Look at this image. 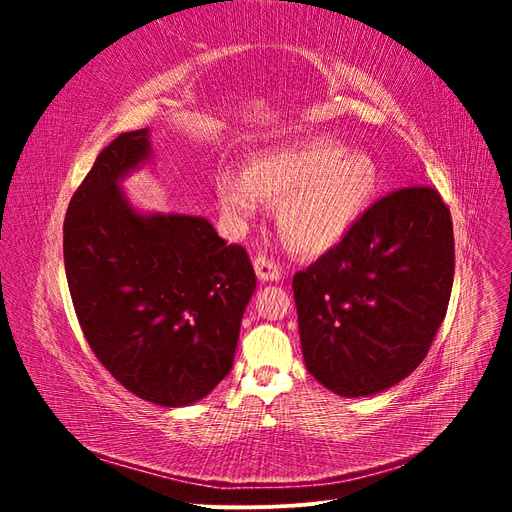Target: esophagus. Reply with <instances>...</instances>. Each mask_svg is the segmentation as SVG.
<instances>
[{
    "instance_id": "esophagus-1",
    "label": "esophagus",
    "mask_w": 512,
    "mask_h": 512,
    "mask_svg": "<svg viewBox=\"0 0 512 512\" xmlns=\"http://www.w3.org/2000/svg\"><path fill=\"white\" fill-rule=\"evenodd\" d=\"M254 269L260 282H277L282 277V269L280 262H275L273 258H269L267 254H256L254 258Z\"/></svg>"
}]
</instances>
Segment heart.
Masks as SVG:
<instances>
[{
    "label": "heart",
    "mask_w": 512,
    "mask_h": 512,
    "mask_svg": "<svg viewBox=\"0 0 512 512\" xmlns=\"http://www.w3.org/2000/svg\"><path fill=\"white\" fill-rule=\"evenodd\" d=\"M378 168L361 151L316 138L252 160L243 173L218 177L222 209L235 222L252 220L258 200L277 207V232L301 256L329 252L361 218L378 190Z\"/></svg>",
    "instance_id": "b5f03b06"
}]
</instances>
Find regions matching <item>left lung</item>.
Instances as JSON below:
<instances>
[{
    "mask_svg": "<svg viewBox=\"0 0 512 512\" xmlns=\"http://www.w3.org/2000/svg\"><path fill=\"white\" fill-rule=\"evenodd\" d=\"M455 275L451 211L429 185L371 205L292 280L305 367L342 397L391 389L423 363Z\"/></svg>",
    "mask_w": 512,
    "mask_h": 512,
    "instance_id": "1",
    "label": "left lung"
}]
</instances>
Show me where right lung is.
Here are the masks:
<instances>
[{
	"mask_svg": "<svg viewBox=\"0 0 512 512\" xmlns=\"http://www.w3.org/2000/svg\"><path fill=\"white\" fill-rule=\"evenodd\" d=\"M149 156L147 130L100 151L68 205L64 265L98 361L136 397L179 408L232 369L256 275L205 218L132 209L119 179Z\"/></svg>",
	"mask_w": 512,
	"mask_h": 512,
	"instance_id": "add662e5",
	"label": "right lung"
}]
</instances>
